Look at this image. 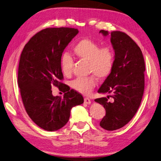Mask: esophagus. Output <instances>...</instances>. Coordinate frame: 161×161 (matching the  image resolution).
Here are the masks:
<instances>
[{
    "mask_svg": "<svg viewBox=\"0 0 161 161\" xmlns=\"http://www.w3.org/2000/svg\"><path fill=\"white\" fill-rule=\"evenodd\" d=\"M84 103H86V104H90L91 100L89 98H84Z\"/></svg>",
    "mask_w": 161,
    "mask_h": 161,
    "instance_id": "esophagus-1",
    "label": "esophagus"
}]
</instances>
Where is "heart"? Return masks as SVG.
<instances>
[{"label":"heart","mask_w":161,"mask_h":161,"mask_svg":"<svg viewBox=\"0 0 161 161\" xmlns=\"http://www.w3.org/2000/svg\"><path fill=\"white\" fill-rule=\"evenodd\" d=\"M73 52L78 58L88 62L89 73L99 79L104 80L111 74L114 63V53L110 47H102L89 39L84 38L79 41L73 48ZM73 59L69 54H65L61 59V68L65 76L72 74ZM97 84L94 75L87 77H79L72 82V87L83 94L91 93Z\"/></svg>","instance_id":"b5f03b06"}]
</instances>
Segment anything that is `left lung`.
Masks as SVG:
<instances>
[{
    "instance_id": "left-lung-1",
    "label": "left lung",
    "mask_w": 161,
    "mask_h": 161,
    "mask_svg": "<svg viewBox=\"0 0 161 161\" xmlns=\"http://www.w3.org/2000/svg\"><path fill=\"white\" fill-rule=\"evenodd\" d=\"M99 33L110 35L115 55L113 69L98 90V93L111 95L94 101L106 110L100 126L114 130L129 123L140 107L144 92L145 62L140 47L126 33L103 30ZM109 97L112 102L108 101Z\"/></svg>"
}]
</instances>
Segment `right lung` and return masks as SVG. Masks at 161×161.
<instances>
[{
    "label": "right lung",
    "mask_w": 161,
    "mask_h": 161,
    "mask_svg": "<svg viewBox=\"0 0 161 161\" xmlns=\"http://www.w3.org/2000/svg\"><path fill=\"white\" fill-rule=\"evenodd\" d=\"M78 32L70 28L44 29L31 37L21 53L18 83L24 107L34 123L48 131L63 127L72 108L84 103L80 93L59 81L62 53ZM52 85L68 92L63 97H54Z\"/></svg>",
    "instance_id": "right-lung-1"
}]
</instances>
